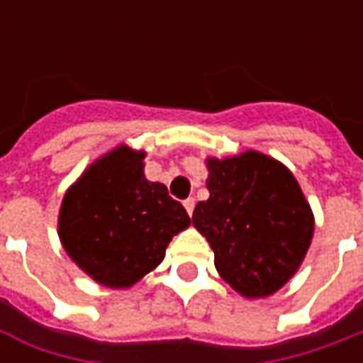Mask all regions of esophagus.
<instances>
[{
    "label": "esophagus",
    "instance_id": "1",
    "mask_svg": "<svg viewBox=\"0 0 363 363\" xmlns=\"http://www.w3.org/2000/svg\"><path fill=\"white\" fill-rule=\"evenodd\" d=\"M182 204H184V210H186V213H189V216H192V212H194V198H186Z\"/></svg>",
    "mask_w": 363,
    "mask_h": 363
}]
</instances>
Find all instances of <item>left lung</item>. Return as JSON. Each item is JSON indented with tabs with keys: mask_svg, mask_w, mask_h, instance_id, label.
<instances>
[{
	"mask_svg": "<svg viewBox=\"0 0 363 363\" xmlns=\"http://www.w3.org/2000/svg\"><path fill=\"white\" fill-rule=\"evenodd\" d=\"M206 167L210 198L196 204L192 225L239 296H272L299 270L315 231L299 182L278 159L255 150L206 157Z\"/></svg>",
	"mask_w": 363,
	"mask_h": 363,
	"instance_id": "8db88e82",
	"label": "left lung"
}]
</instances>
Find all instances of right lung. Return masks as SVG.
Here are the masks:
<instances>
[{
	"label": "right lung",
	"instance_id": "add662e5",
	"mask_svg": "<svg viewBox=\"0 0 363 363\" xmlns=\"http://www.w3.org/2000/svg\"><path fill=\"white\" fill-rule=\"evenodd\" d=\"M143 157L145 151L120 143L83 171L60 206V243L104 288H132L190 225L165 184L145 179Z\"/></svg>",
	"mask_w": 363,
	"mask_h": 363
}]
</instances>
